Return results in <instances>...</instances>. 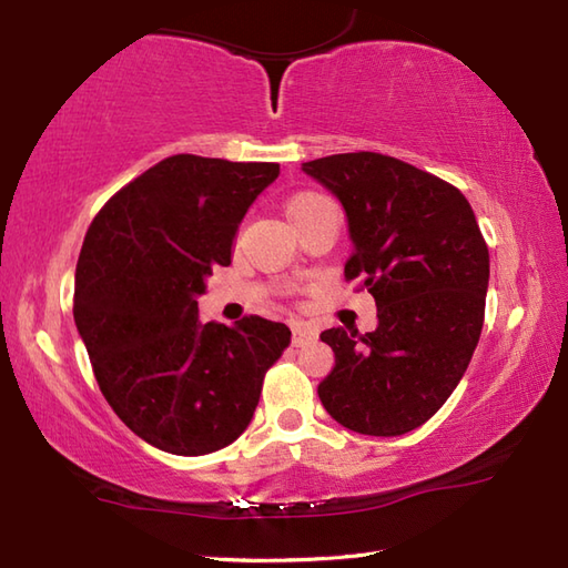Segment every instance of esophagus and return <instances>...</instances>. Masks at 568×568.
<instances>
[{
  "label": "esophagus",
  "instance_id": "34e87169",
  "mask_svg": "<svg viewBox=\"0 0 568 568\" xmlns=\"http://www.w3.org/2000/svg\"><path fill=\"white\" fill-rule=\"evenodd\" d=\"M314 338H316V334H314L312 328H306V326H294L292 344H294L296 348H302V346H306V344H312Z\"/></svg>",
  "mask_w": 568,
  "mask_h": 568
}]
</instances>
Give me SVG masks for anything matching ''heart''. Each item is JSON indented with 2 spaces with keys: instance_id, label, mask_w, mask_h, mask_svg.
Wrapping results in <instances>:
<instances>
[{
  "instance_id": "heart-1",
  "label": "heart",
  "mask_w": 568,
  "mask_h": 568,
  "mask_svg": "<svg viewBox=\"0 0 568 568\" xmlns=\"http://www.w3.org/2000/svg\"><path fill=\"white\" fill-rule=\"evenodd\" d=\"M321 202H326L324 195H318V192H298L292 200L286 202V215L292 222H296L302 215H306L308 210H314Z\"/></svg>"
}]
</instances>
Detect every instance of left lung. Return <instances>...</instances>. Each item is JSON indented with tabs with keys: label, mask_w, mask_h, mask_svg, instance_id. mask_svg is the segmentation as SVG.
Returning <instances> with one entry per match:
<instances>
[{
	"label": "left lung",
	"mask_w": 568,
	"mask_h": 568,
	"mask_svg": "<svg viewBox=\"0 0 568 568\" xmlns=\"http://www.w3.org/2000/svg\"><path fill=\"white\" fill-rule=\"evenodd\" d=\"M336 195L353 254L346 280L376 298L378 326L328 328L336 356L318 398L353 433L393 437L443 408L473 361L485 321L489 252L467 197L445 180L381 153L302 163Z\"/></svg>",
	"instance_id": "obj_1"
}]
</instances>
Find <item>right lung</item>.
<instances>
[{
	"label": "right lung",
	"instance_id": "1",
	"mask_svg": "<svg viewBox=\"0 0 568 568\" xmlns=\"http://www.w3.org/2000/svg\"><path fill=\"white\" fill-rule=\"evenodd\" d=\"M276 163L173 155L105 202L85 232L73 321L103 398L148 445L197 457L247 430L292 331L262 316L202 324L197 296L232 262Z\"/></svg>",
	"mask_w": 568,
	"mask_h": 568
}]
</instances>
